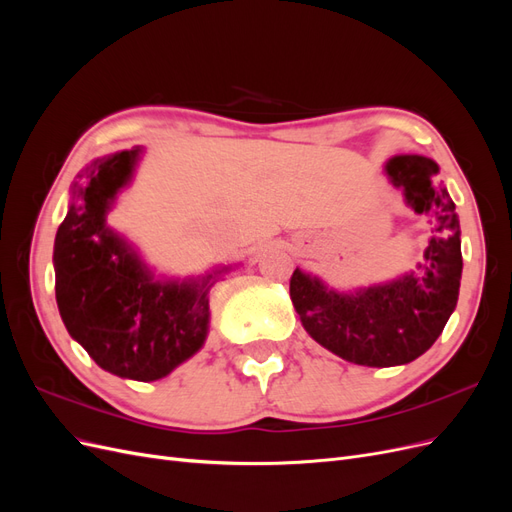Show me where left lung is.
<instances>
[{"label":"left lung","instance_id":"obj_1","mask_svg":"<svg viewBox=\"0 0 512 512\" xmlns=\"http://www.w3.org/2000/svg\"><path fill=\"white\" fill-rule=\"evenodd\" d=\"M386 173L416 213L431 215L423 265L391 284L350 294L327 290L299 269L290 277V299L305 331L333 354L367 367L404 365L433 346L457 305L463 267L455 203L431 185L438 164L397 156Z\"/></svg>","mask_w":512,"mask_h":512}]
</instances>
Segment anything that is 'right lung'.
<instances>
[{
    "label": "right lung",
    "mask_w": 512,
    "mask_h": 512,
    "mask_svg": "<svg viewBox=\"0 0 512 512\" xmlns=\"http://www.w3.org/2000/svg\"><path fill=\"white\" fill-rule=\"evenodd\" d=\"M138 149L96 160L74 183V200L55 237V294L68 333L102 369L151 382L203 346L211 275L203 282H153L138 258L104 226Z\"/></svg>",
    "instance_id": "right-lung-1"
}]
</instances>
